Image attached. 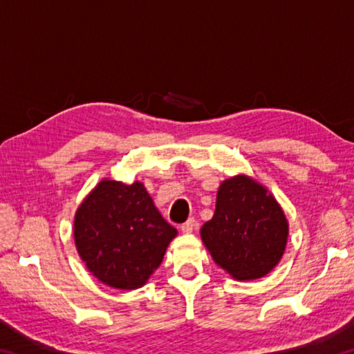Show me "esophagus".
<instances>
[{
  "mask_svg": "<svg viewBox=\"0 0 354 354\" xmlns=\"http://www.w3.org/2000/svg\"><path fill=\"white\" fill-rule=\"evenodd\" d=\"M196 227V221L194 218H189L185 223L181 225V231L184 232V234H190V232H194Z\"/></svg>",
  "mask_w": 354,
  "mask_h": 354,
  "instance_id": "34e87169",
  "label": "esophagus"
}]
</instances>
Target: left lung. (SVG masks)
Returning a JSON list of instances; mask_svg holds the SVG:
<instances>
[{"label":"left lung","mask_w":354,"mask_h":354,"mask_svg":"<svg viewBox=\"0 0 354 354\" xmlns=\"http://www.w3.org/2000/svg\"><path fill=\"white\" fill-rule=\"evenodd\" d=\"M200 234L220 268L232 279L251 281L266 277L279 263L289 221L272 192L241 173L221 181L214 217Z\"/></svg>","instance_id":"8db88e82"}]
</instances>
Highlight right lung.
I'll return each mask as SVG.
<instances>
[{
	"instance_id": "1",
	"label": "right lung",
	"mask_w": 354,
	"mask_h": 354,
	"mask_svg": "<svg viewBox=\"0 0 354 354\" xmlns=\"http://www.w3.org/2000/svg\"><path fill=\"white\" fill-rule=\"evenodd\" d=\"M73 236L87 270L120 290L145 286L178 231L140 181L101 179L76 209Z\"/></svg>"
}]
</instances>
